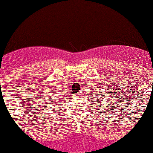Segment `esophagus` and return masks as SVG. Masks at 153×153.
<instances>
[{"label": "esophagus", "instance_id": "34e87169", "mask_svg": "<svg viewBox=\"0 0 153 153\" xmlns=\"http://www.w3.org/2000/svg\"><path fill=\"white\" fill-rule=\"evenodd\" d=\"M78 94H76V95H78Z\"/></svg>", "mask_w": 153, "mask_h": 153}]
</instances>
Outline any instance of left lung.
<instances>
[{
  "instance_id": "obj_1",
  "label": "left lung",
  "mask_w": 153,
  "mask_h": 153,
  "mask_svg": "<svg viewBox=\"0 0 153 153\" xmlns=\"http://www.w3.org/2000/svg\"><path fill=\"white\" fill-rule=\"evenodd\" d=\"M98 100H99V99H98Z\"/></svg>"
}]
</instances>
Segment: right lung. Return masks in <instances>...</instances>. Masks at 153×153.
Here are the masks:
<instances>
[{
    "instance_id": "right-lung-1",
    "label": "right lung",
    "mask_w": 153,
    "mask_h": 153,
    "mask_svg": "<svg viewBox=\"0 0 153 153\" xmlns=\"http://www.w3.org/2000/svg\"><path fill=\"white\" fill-rule=\"evenodd\" d=\"M66 96H65V97H61V99H65V97H66Z\"/></svg>"
}]
</instances>
